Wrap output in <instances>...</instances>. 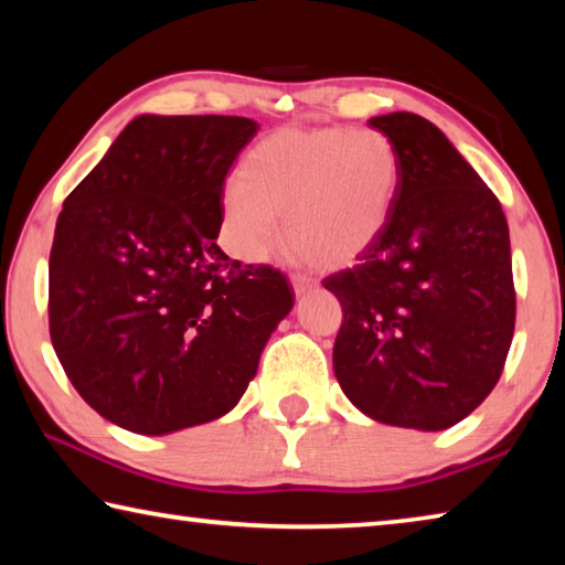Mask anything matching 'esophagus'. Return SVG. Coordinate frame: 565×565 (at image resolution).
Returning <instances> with one entry per match:
<instances>
[{
    "instance_id": "esophagus-1",
    "label": "esophagus",
    "mask_w": 565,
    "mask_h": 565,
    "mask_svg": "<svg viewBox=\"0 0 565 565\" xmlns=\"http://www.w3.org/2000/svg\"><path fill=\"white\" fill-rule=\"evenodd\" d=\"M311 289H317V281H313L311 276H294V294L296 296L309 294Z\"/></svg>"
}]
</instances>
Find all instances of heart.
<instances>
[{"label": "heart", "instance_id": "b5f03b06", "mask_svg": "<svg viewBox=\"0 0 565 565\" xmlns=\"http://www.w3.org/2000/svg\"><path fill=\"white\" fill-rule=\"evenodd\" d=\"M401 186V157L376 129L286 127L264 137L224 191L226 246L262 264L281 234L299 259L349 266L384 236Z\"/></svg>", "mask_w": 565, "mask_h": 565}]
</instances>
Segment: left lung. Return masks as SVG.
<instances>
[{
  "label": "left lung",
  "instance_id": "left-lung-1",
  "mask_svg": "<svg viewBox=\"0 0 565 565\" xmlns=\"http://www.w3.org/2000/svg\"><path fill=\"white\" fill-rule=\"evenodd\" d=\"M394 141L401 186L384 236L323 279L343 321L333 374L379 424L444 431L499 384L515 291L503 209L446 134L411 111L371 117Z\"/></svg>",
  "mask_w": 565,
  "mask_h": 565
}]
</instances>
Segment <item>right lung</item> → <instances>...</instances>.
I'll return each instance as SVG.
<instances>
[{
  "label": "right lung",
  "instance_id": "add662e5",
  "mask_svg": "<svg viewBox=\"0 0 565 565\" xmlns=\"http://www.w3.org/2000/svg\"><path fill=\"white\" fill-rule=\"evenodd\" d=\"M259 124L134 117L56 218L50 333L79 396L131 434L228 414L291 311L271 266L216 246L224 179Z\"/></svg>",
  "mask_w": 565,
  "mask_h": 565
}]
</instances>
